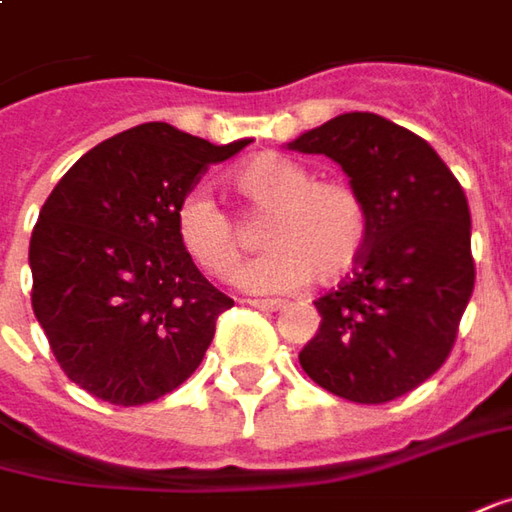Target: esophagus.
I'll list each match as a JSON object with an SVG mask.
<instances>
[{
	"label": "esophagus",
	"mask_w": 512,
	"mask_h": 512,
	"mask_svg": "<svg viewBox=\"0 0 512 512\" xmlns=\"http://www.w3.org/2000/svg\"><path fill=\"white\" fill-rule=\"evenodd\" d=\"M249 306H255V309L260 311H277L283 309L286 303H283V300H249Z\"/></svg>",
	"instance_id": "34e87169"
}]
</instances>
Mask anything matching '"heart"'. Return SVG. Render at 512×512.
Returning <instances> with one entry per match:
<instances>
[{"mask_svg": "<svg viewBox=\"0 0 512 512\" xmlns=\"http://www.w3.org/2000/svg\"><path fill=\"white\" fill-rule=\"evenodd\" d=\"M232 186L252 218H266L260 238L269 252L240 272L249 291L331 286L357 269L371 240V218L357 189L343 181H314V172L277 152L243 161ZM175 232L189 260L209 277L229 280L249 249L246 232L206 192L184 195Z\"/></svg>", "mask_w": 512, "mask_h": 512, "instance_id": "b5f03b06", "label": "heart"}]
</instances>
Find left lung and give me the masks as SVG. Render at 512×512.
I'll return each mask as SVG.
<instances>
[{
  "label": "left lung",
  "instance_id": "1",
  "mask_svg": "<svg viewBox=\"0 0 512 512\" xmlns=\"http://www.w3.org/2000/svg\"><path fill=\"white\" fill-rule=\"evenodd\" d=\"M340 164L371 218L354 274L314 306L300 365L320 388L379 405L448 360L473 294L465 189L425 138L374 113H343L286 144Z\"/></svg>",
  "mask_w": 512,
  "mask_h": 512
}]
</instances>
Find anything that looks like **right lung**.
Returning <instances> with one entry per match:
<instances>
[{"label": "right lung", "mask_w": 512, "mask_h": 512, "mask_svg": "<svg viewBox=\"0 0 512 512\" xmlns=\"http://www.w3.org/2000/svg\"><path fill=\"white\" fill-rule=\"evenodd\" d=\"M246 144L150 121L84 152L53 186L30 238L33 314L87 394L144 405L201 365L235 300L189 260L175 209L206 167Z\"/></svg>", "instance_id": "obj_1"}]
</instances>
